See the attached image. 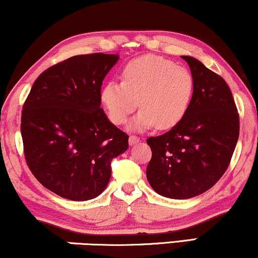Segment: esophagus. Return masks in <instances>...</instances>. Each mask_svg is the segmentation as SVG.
I'll return each mask as SVG.
<instances>
[{
    "instance_id": "esophagus-1",
    "label": "esophagus",
    "mask_w": 258,
    "mask_h": 258,
    "mask_svg": "<svg viewBox=\"0 0 258 258\" xmlns=\"http://www.w3.org/2000/svg\"><path fill=\"white\" fill-rule=\"evenodd\" d=\"M139 142H140V137L139 136L130 135V137H129V144H130V146H134V144H136Z\"/></svg>"
}]
</instances>
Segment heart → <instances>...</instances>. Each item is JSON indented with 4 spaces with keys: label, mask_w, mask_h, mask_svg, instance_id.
Masks as SVG:
<instances>
[{
    "label": "heart",
    "mask_w": 258,
    "mask_h": 258,
    "mask_svg": "<svg viewBox=\"0 0 258 258\" xmlns=\"http://www.w3.org/2000/svg\"><path fill=\"white\" fill-rule=\"evenodd\" d=\"M194 89V77L184 67L161 56L144 55L126 63L122 82L105 83L101 100L116 125L124 124L140 107L142 110L133 123L134 128L155 124L157 129H170L188 111Z\"/></svg>",
    "instance_id": "heart-1"
}]
</instances>
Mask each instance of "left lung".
<instances>
[{"label": "left lung", "instance_id": "obj_1", "mask_svg": "<svg viewBox=\"0 0 258 258\" xmlns=\"http://www.w3.org/2000/svg\"><path fill=\"white\" fill-rule=\"evenodd\" d=\"M182 58L195 82L190 107L171 130L147 140L153 153L148 181L157 194L175 200L191 199L216 184L239 135V115L223 77L199 59Z\"/></svg>", "mask_w": 258, "mask_h": 258}]
</instances>
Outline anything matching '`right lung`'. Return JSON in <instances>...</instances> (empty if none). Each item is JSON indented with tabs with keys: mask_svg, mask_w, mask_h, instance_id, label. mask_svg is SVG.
I'll return each instance as SVG.
<instances>
[{
	"mask_svg": "<svg viewBox=\"0 0 258 258\" xmlns=\"http://www.w3.org/2000/svg\"><path fill=\"white\" fill-rule=\"evenodd\" d=\"M117 55H76L44 70L21 116L24 158L45 188L63 199L87 201L105 189L111 161L129 136L105 116L101 87Z\"/></svg>",
	"mask_w": 258,
	"mask_h": 258,
	"instance_id": "1",
	"label": "right lung"
}]
</instances>
